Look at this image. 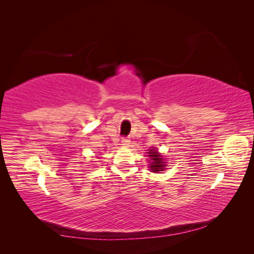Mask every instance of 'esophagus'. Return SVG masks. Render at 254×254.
<instances>
[{
  "instance_id": "1",
  "label": "esophagus",
  "mask_w": 254,
  "mask_h": 254,
  "mask_svg": "<svg viewBox=\"0 0 254 254\" xmlns=\"http://www.w3.org/2000/svg\"><path fill=\"white\" fill-rule=\"evenodd\" d=\"M130 144H131V139H130V138H128V137L122 138V141H121V145H122V146L128 147V146H130Z\"/></svg>"
}]
</instances>
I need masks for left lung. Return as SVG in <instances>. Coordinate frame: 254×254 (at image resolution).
Segmentation results:
<instances>
[{
    "label": "left lung",
    "mask_w": 254,
    "mask_h": 254,
    "mask_svg": "<svg viewBox=\"0 0 254 254\" xmlns=\"http://www.w3.org/2000/svg\"><path fill=\"white\" fill-rule=\"evenodd\" d=\"M148 157H149V170H152L153 172H158V171H164L166 168V161L163 158L158 150L155 147L153 149H149L148 152Z\"/></svg>",
    "instance_id": "8db88e82"
}]
</instances>
